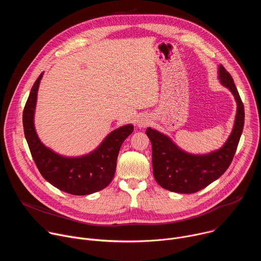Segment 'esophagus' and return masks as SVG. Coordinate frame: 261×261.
<instances>
[{"instance_id":"obj_1","label":"esophagus","mask_w":261,"mask_h":261,"mask_svg":"<svg viewBox=\"0 0 261 261\" xmlns=\"http://www.w3.org/2000/svg\"><path fill=\"white\" fill-rule=\"evenodd\" d=\"M148 123H150V121H148L146 118H140V119H138V121H137V125H138V127H140V128L147 126Z\"/></svg>"}]
</instances>
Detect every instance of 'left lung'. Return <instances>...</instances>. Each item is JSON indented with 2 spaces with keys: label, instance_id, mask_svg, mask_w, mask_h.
<instances>
[{
  "label": "left lung",
  "instance_id": "obj_1",
  "mask_svg": "<svg viewBox=\"0 0 261 261\" xmlns=\"http://www.w3.org/2000/svg\"><path fill=\"white\" fill-rule=\"evenodd\" d=\"M219 79L233 94L238 111L233 130L224 146L208 155L194 156L180 151L165 135L147 128L145 133L152 142L153 173L162 188L176 193H195L219 178L229 167L243 132L244 104L229 72L219 66Z\"/></svg>",
  "mask_w": 261,
  "mask_h": 261
}]
</instances>
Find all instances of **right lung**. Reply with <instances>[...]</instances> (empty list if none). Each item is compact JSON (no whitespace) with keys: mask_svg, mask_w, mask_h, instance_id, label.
I'll return each instance as SVG.
<instances>
[{"mask_svg":"<svg viewBox=\"0 0 261 261\" xmlns=\"http://www.w3.org/2000/svg\"><path fill=\"white\" fill-rule=\"evenodd\" d=\"M42 73L36 80L23 108L22 124L32 157L41 175L56 188L72 194L98 192L113 180L117 159L124 140L133 132L132 125L111 132L96 151L80 158H65L44 146L36 134L34 111Z\"/></svg>","mask_w":261,"mask_h":261,"instance_id":"add662e5","label":"right lung"}]
</instances>
